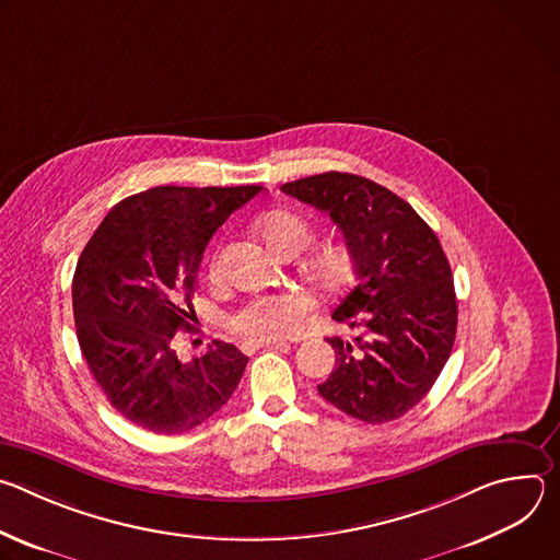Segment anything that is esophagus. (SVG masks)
Returning a JSON list of instances; mask_svg holds the SVG:
<instances>
[{"label":"esophagus","mask_w":560,"mask_h":560,"mask_svg":"<svg viewBox=\"0 0 560 560\" xmlns=\"http://www.w3.org/2000/svg\"><path fill=\"white\" fill-rule=\"evenodd\" d=\"M270 346H288L285 341H277V339H270V341H244L242 343V350L246 352V354H255L259 348H270Z\"/></svg>","instance_id":"esophagus-1"}]
</instances>
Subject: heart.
Here are the masks:
<instances>
[{
  "mask_svg": "<svg viewBox=\"0 0 560 560\" xmlns=\"http://www.w3.org/2000/svg\"><path fill=\"white\" fill-rule=\"evenodd\" d=\"M259 232L268 246L283 257L303 253L316 236L314 225L305 217L288 210L261 217ZM212 272H217V261L212 264ZM305 275L318 290L335 294L354 277V253L346 244H328L305 261ZM307 312L310 299L299 292L257 294L238 307L228 324L232 332L248 341H270L294 332Z\"/></svg>",
  "mask_w": 560,
  "mask_h": 560,
  "instance_id": "1",
  "label": "heart"
}]
</instances>
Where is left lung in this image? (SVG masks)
<instances>
[{
	"mask_svg": "<svg viewBox=\"0 0 560 560\" xmlns=\"http://www.w3.org/2000/svg\"><path fill=\"white\" fill-rule=\"evenodd\" d=\"M281 190L328 212L354 253L359 281L332 318L363 335L328 339L337 361L318 394L363 423L404 417L432 389L456 337L454 279L434 230L359 175L324 173Z\"/></svg>",
	"mask_w": 560,
	"mask_h": 560,
	"instance_id": "8db88e82",
	"label": "left lung"
}]
</instances>
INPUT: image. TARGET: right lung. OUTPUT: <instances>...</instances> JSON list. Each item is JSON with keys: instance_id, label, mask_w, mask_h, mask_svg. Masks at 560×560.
Returning a JSON list of instances; mask_svg holds the SVG:
<instances>
[{"instance_id": "right-lung-1", "label": "right lung", "mask_w": 560, "mask_h": 560, "mask_svg": "<svg viewBox=\"0 0 560 560\" xmlns=\"http://www.w3.org/2000/svg\"><path fill=\"white\" fill-rule=\"evenodd\" d=\"M261 186H159L119 201L100 223L72 277L77 341L110 406L154 434H182L219 412L248 357L212 341L182 361L203 250L217 228Z\"/></svg>"}]
</instances>
